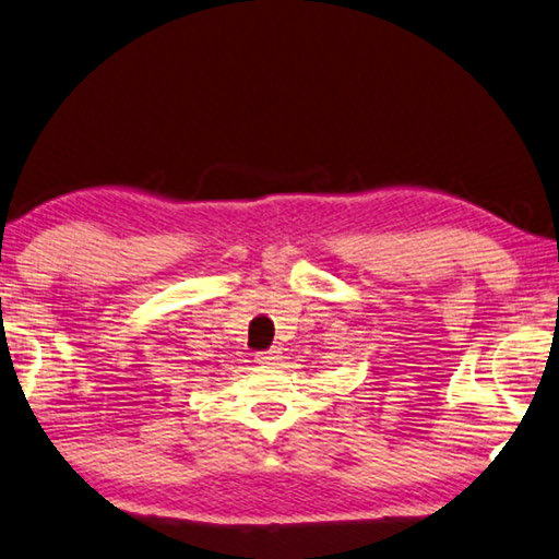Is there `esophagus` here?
Wrapping results in <instances>:
<instances>
[{
    "mask_svg": "<svg viewBox=\"0 0 559 559\" xmlns=\"http://www.w3.org/2000/svg\"><path fill=\"white\" fill-rule=\"evenodd\" d=\"M281 356H278V350H265V353H255V362H259V366H273V362H276Z\"/></svg>",
    "mask_w": 559,
    "mask_h": 559,
    "instance_id": "34e87169",
    "label": "esophagus"
}]
</instances>
